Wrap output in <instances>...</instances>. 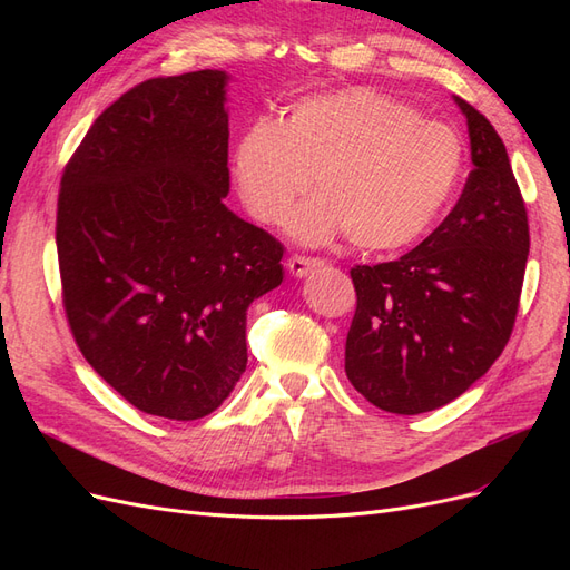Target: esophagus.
<instances>
[{
  "mask_svg": "<svg viewBox=\"0 0 570 570\" xmlns=\"http://www.w3.org/2000/svg\"><path fill=\"white\" fill-rule=\"evenodd\" d=\"M318 266H323V262H321V258H314V256L295 254V256L287 258V271L295 275V278H304V275H308Z\"/></svg>",
  "mask_w": 570,
  "mask_h": 570,
  "instance_id": "obj_1",
  "label": "esophagus"
}]
</instances>
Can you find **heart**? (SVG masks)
I'll use <instances>...</instances> for the list:
<instances>
[{
    "label": "heart",
    "mask_w": 570,
    "mask_h": 570,
    "mask_svg": "<svg viewBox=\"0 0 570 570\" xmlns=\"http://www.w3.org/2000/svg\"><path fill=\"white\" fill-rule=\"evenodd\" d=\"M463 168L459 135L387 95L350 88L299 99L283 124L262 118L233 151L249 214L321 245L337 235L371 252L402 249L433 226Z\"/></svg>",
    "instance_id": "obj_1"
}]
</instances>
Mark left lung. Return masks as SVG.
Listing matches in <instances>:
<instances>
[{
	"mask_svg": "<svg viewBox=\"0 0 570 570\" xmlns=\"http://www.w3.org/2000/svg\"><path fill=\"white\" fill-rule=\"evenodd\" d=\"M454 101L473 161L456 206L396 262L352 268L344 371L373 406L404 416L450 404L504 352L530 249L502 137L469 101Z\"/></svg>",
	"mask_w": 570,
	"mask_h": 570,
	"instance_id": "left-lung-1",
	"label": "left lung"
}]
</instances>
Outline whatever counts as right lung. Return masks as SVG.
Masks as SVG:
<instances>
[{"label":"right lung","mask_w":570,"mask_h":570,"mask_svg":"<svg viewBox=\"0 0 570 570\" xmlns=\"http://www.w3.org/2000/svg\"><path fill=\"white\" fill-rule=\"evenodd\" d=\"M226 71L118 97L66 164L57 252L68 325L135 409L209 416L247 368V308L283 283V245L235 216Z\"/></svg>","instance_id":"add662e5"}]
</instances>
